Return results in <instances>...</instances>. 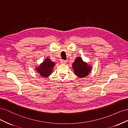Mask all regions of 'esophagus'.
I'll use <instances>...</instances> for the list:
<instances>
[{"mask_svg": "<svg viewBox=\"0 0 128 128\" xmlns=\"http://www.w3.org/2000/svg\"><path fill=\"white\" fill-rule=\"evenodd\" d=\"M60 62L62 64H65L67 62V61L66 60H61Z\"/></svg>", "mask_w": 128, "mask_h": 128, "instance_id": "1", "label": "esophagus"}]
</instances>
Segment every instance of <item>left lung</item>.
I'll list each match as a JSON object with an SVG mask.
<instances>
[{
    "mask_svg": "<svg viewBox=\"0 0 128 128\" xmlns=\"http://www.w3.org/2000/svg\"><path fill=\"white\" fill-rule=\"evenodd\" d=\"M72 69L75 74L80 78H83L87 76L91 72V66L84 62L82 58L77 57L72 64Z\"/></svg>",
    "mask_w": 128,
    "mask_h": 128,
    "instance_id": "1",
    "label": "left lung"
}]
</instances>
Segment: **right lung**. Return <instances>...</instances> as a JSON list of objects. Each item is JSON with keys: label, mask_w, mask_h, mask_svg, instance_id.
<instances>
[{"label": "right lung", "mask_w": 128, "mask_h": 128, "mask_svg": "<svg viewBox=\"0 0 128 128\" xmlns=\"http://www.w3.org/2000/svg\"><path fill=\"white\" fill-rule=\"evenodd\" d=\"M55 63L47 58L45 59L44 61L40 64L39 67L36 68V70L41 76L47 78L50 75H51Z\"/></svg>", "instance_id": "add662e5"}]
</instances>
